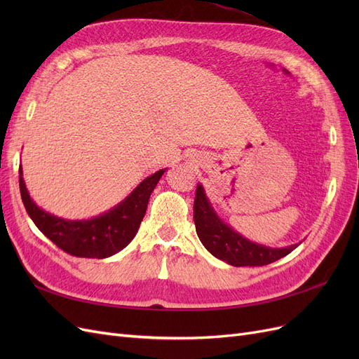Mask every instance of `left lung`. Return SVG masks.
<instances>
[{
  "mask_svg": "<svg viewBox=\"0 0 359 359\" xmlns=\"http://www.w3.org/2000/svg\"><path fill=\"white\" fill-rule=\"evenodd\" d=\"M193 210L196 232L203 247L232 266H264L285 257L301 244L274 248L247 240L215 212L202 184H198Z\"/></svg>",
  "mask_w": 359,
  "mask_h": 359,
  "instance_id": "obj_1",
  "label": "left lung"
}]
</instances>
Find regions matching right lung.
Masks as SVG:
<instances>
[{
  "mask_svg": "<svg viewBox=\"0 0 359 359\" xmlns=\"http://www.w3.org/2000/svg\"><path fill=\"white\" fill-rule=\"evenodd\" d=\"M165 172L166 169H160L147 177L114 208L82 220L62 219L40 208L29 196L22 166L19 168V189L29 219L53 244L73 256L104 259L132 243L147 212L151 193Z\"/></svg>",
  "mask_w": 359,
  "mask_h": 359,
  "instance_id": "add662e5",
  "label": "right lung"
}]
</instances>
